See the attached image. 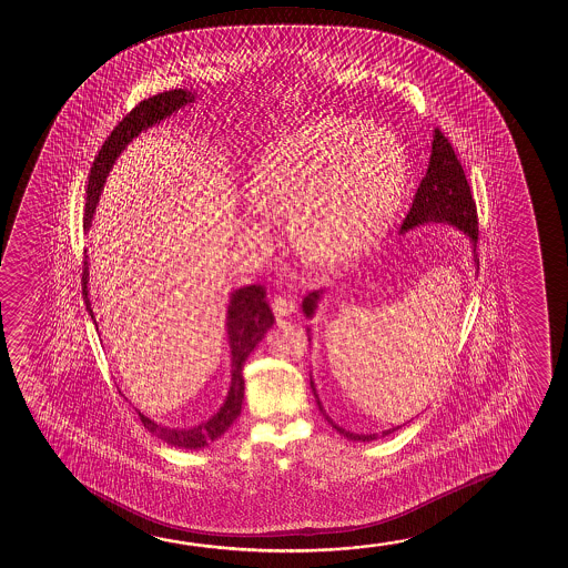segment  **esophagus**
Instances as JSON below:
<instances>
[{
  "label": "esophagus",
  "instance_id": "esophagus-1",
  "mask_svg": "<svg viewBox=\"0 0 568 568\" xmlns=\"http://www.w3.org/2000/svg\"><path fill=\"white\" fill-rule=\"evenodd\" d=\"M272 306L273 312H275V316H277V318H285V316H291V314L296 311L295 298L288 295L275 296V298H273Z\"/></svg>",
  "mask_w": 568,
  "mask_h": 568
}]
</instances>
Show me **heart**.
<instances>
[{"instance_id": "obj_1", "label": "heart", "mask_w": 568, "mask_h": 568, "mask_svg": "<svg viewBox=\"0 0 568 568\" xmlns=\"http://www.w3.org/2000/svg\"><path fill=\"white\" fill-rule=\"evenodd\" d=\"M405 182L407 156L394 133L327 116L265 149L248 200L260 213L291 219L304 257L342 265L386 234L404 202Z\"/></svg>"}]
</instances>
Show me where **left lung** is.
<instances>
[{"label":"left lung","instance_id":"8db88e82","mask_svg":"<svg viewBox=\"0 0 568 568\" xmlns=\"http://www.w3.org/2000/svg\"><path fill=\"white\" fill-rule=\"evenodd\" d=\"M448 223V225L458 226L459 231L469 236V241L477 248V236H479V221H477V207H475L471 190L467 184L466 172L462 169L458 156L454 153L450 141L438 128L433 133V151H430V161H428L427 174L420 180L417 194L413 197V205L409 207L407 217L404 219L402 233L409 231L413 226L425 225V223ZM475 264L479 267V260L474 257ZM324 291H312L304 296L303 312L312 318L314 312L318 308L320 298ZM311 342V337H308ZM419 368V366H417ZM312 392L316 397L318 409L327 423L339 433V435L349 438V440H363L371 443L376 440L378 435H355L345 428L335 425L334 420L326 415V409L322 407L314 382L311 378ZM399 427H392L388 430H382V436L392 435Z\"/></svg>","mask_w":568,"mask_h":568}]
</instances>
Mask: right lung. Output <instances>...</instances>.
<instances>
[{"label":"right lung","mask_w":568,"mask_h":568,"mask_svg":"<svg viewBox=\"0 0 568 568\" xmlns=\"http://www.w3.org/2000/svg\"><path fill=\"white\" fill-rule=\"evenodd\" d=\"M194 93L186 89H174V91H164L155 94L151 99L141 101L135 109L125 114L124 120L112 130L109 140L104 141L99 155L94 159L89 174V186H87V210L83 217L85 231L91 226L99 195H101L104 180L109 176L112 164L118 155L124 151L125 145L138 138L141 132H145L151 125L159 124L164 118L171 116L172 112L186 106L187 102H194ZM83 298H85L87 311L93 318V308L89 301V291H87V277H89V267L87 260L83 262ZM272 311L270 304L265 303V288L262 285H248V287L236 288L231 295L229 311H226V334H229V345H231V361H233V371H231V388L226 396L225 404L221 405L210 420L192 428H171L159 425L155 420L149 419L143 413L140 415L143 427L148 428L151 435L161 438L176 448H186V450H200L203 446H210L217 438L225 435L229 427L233 425L236 417L241 415L242 399H244V378H242V368L244 361L248 358L250 353L254 351L257 343L264 339L267 329L273 326Z\"/></svg>","instance_id":"right-lung-1"}]
</instances>
